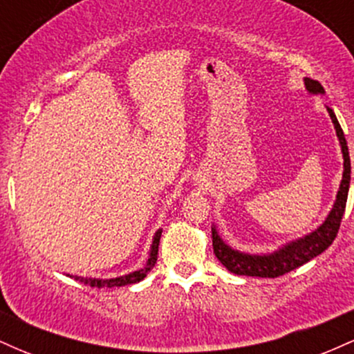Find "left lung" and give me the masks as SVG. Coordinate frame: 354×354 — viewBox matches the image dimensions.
Listing matches in <instances>:
<instances>
[{"label":"left lung","instance_id":"left-lung-1","mask_svg":"<svg viewBox=\"0 0 354 354\" xmlns=\"http://www.w3.org/2000/svg\"><path fill=\"white\" fill-rule=\"evenodd\" d=\"M304 86L310 95H324V88L321 86L318 81L304 78ZM330 118L335 124L336 136H338L341 153H343V178H341L339 189L336 193V200L333 203V208L324 221L311 233L304 234L298 239L284 243L278 250L271 253H245L231 248L228 243L219 236V231L216 225L211 226V236H213V251L216 254L223 266L234 274L241 276H258V278H276L284 273L296 270L303 266L304 263L311 261L313 258L323 253L324 250L331 246L338 234L341 219H343L344 208H346L349 181H351V161H349V151L344 133L341 129L335 111L330 106H326Z\"/></svg>","mask_w":354,"mask_h":354}]
</instances>
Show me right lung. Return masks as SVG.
<instances>
[{
	"instance_id": "obj_1",
	"label": "right lung",
	"mask_w": 354,
	"mask_h": 354,
	"mask_svg": "<svg viewBox=\"0 0 354 354\" xmlns=\"http://www.w3.org/2000/svg\"><path fill=\"white\" fill-rule=\"evenodd\" d=\"M161 233H163V230H158L156 233H154L151 246H149L148 259H146L145 266L140 268V270L131 271V273L123 274V276H116V278H83V276H73V274H68V276H70V278H75L76 281L88 284V286L91 288H115V286H126V284L140 283L141 279H145L146 274L153 270L154 263H156L158 246H160Z\"/></svg>"
}]
</instances>
